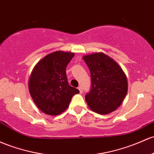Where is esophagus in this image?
<instances>
[{
	"mask_svg": "<svg viewBox=\"0 0 154 154\" xmlns=\"http://www.w3.org/2000/svg\"><path fill=\"white\" fill-rule=\"evenodd\" d=\"M78 89H79V91H80V94H82V88L81 87V86H80V87H78Z\"/></svg>",
	"mask_w": 154,
	"mask_h": 154,
	"instance_id": "34e87169",
	"label": "esophagus"
}]
</instances>
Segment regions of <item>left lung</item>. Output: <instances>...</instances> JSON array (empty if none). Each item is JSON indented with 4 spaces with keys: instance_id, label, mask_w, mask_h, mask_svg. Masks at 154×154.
Segmentation results:
<instances>
[{
    "instance_id": "obj_1",
    "label": "left lung",
    "mask_w": 154,
    "mask_h": 154,
    "mask_svg": "<svg viewBox=\"0 0 154 154\" xmlns=\"http://www.w3.org/2000/svg\"><path fill=\"white\" fill-rule=\"evenodd\" d=\"M91 72V90L85 95L89 107L106 115L121 105L128 90L127 78L122 69L104 53L83 56Z\"/></svg>"
}]
</instances>
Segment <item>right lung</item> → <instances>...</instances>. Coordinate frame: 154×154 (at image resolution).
<instances>
[{
	"label": "right lung",
	"instance_id": "right-lung-1",
	"mask_svg": "<svg viewBox=\"0 0 154 154\" xmlns=\"http://www.w3.org/2000/svg\"><path fill=\"white\" fill-rule=\"evenodd\" d=\"M74 55L73 52H52L42 59L32 72L29 80L30 96L45 114H60L69 107L72 96L80 93L69 85L66 73Z\"/></svg>",
	"mask_w": 154,
	"mask_h": 154
}]
</instances>
